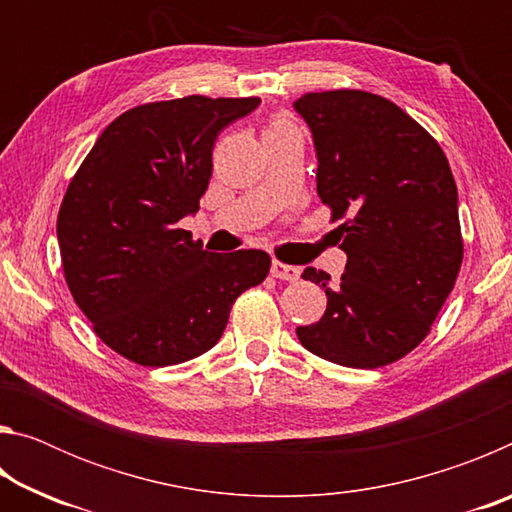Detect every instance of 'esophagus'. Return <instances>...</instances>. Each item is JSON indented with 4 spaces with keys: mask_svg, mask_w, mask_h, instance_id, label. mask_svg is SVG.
<instances>
[{
    "mask_svg": "<svg viewBox=\"0 0 512 512\" xmlns=\"http://www.w3.org/2000/svg\"><path fill=\"white\" fill-rule=\"evenodd\" d=\"M271 275L277 277V280H287V282H296L300 277V268L291 266V264H282V262H273L271 264Z\"/></svg>",
    "mask_w": 512,
    "mask_h": 512,
    "instance_id": "obj_1",
    "label": "esophagus"
}]
</instances>
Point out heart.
I'll return each instance as SVG.
<instances>
[{
    "mask_svg": "<svg viewBox=\"0 0 512 512\" xmlns=\"http://www.w3.org/2000/svg\"><path fill=\"white\" fill-rule=\"evenodd\" d=\"M282 131H296V128H293V124L287 119H275L273 124L266 128V133H282Z\"/></svg>",
    "mask_w": 512,
    "mask_h": 512,
    "instance_id": "1",
    "label": "heart"
}]
</instances>
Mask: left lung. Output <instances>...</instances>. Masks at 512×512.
<instances>
[{"mask_svg":"<svg viewBox=\"0 0 512 512\" xmlns=\"http://www.w3.org/2000/svg\"><path fill=\"white\" fill-rule=\"evenodd\" d=\"M316 146V192L332 207L348 255L325 289L318 323L298 327L316 357L348 368L388 366L429 334L463 262L458 192L443 149L393 101L361 90L309 92L293 101Z\"/></svg>","mask_w":512,"mask_h":512,"instance_id":"obj_1","label":"left lung"}]
</instances>
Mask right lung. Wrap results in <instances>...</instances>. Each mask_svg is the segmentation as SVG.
Masks as SVG:
<instances>
[{
  "mask_svg": "<svg viewBox=\"0 0 512 512\" xmlns=\"http://www.w3.org/2000/svg\"><path fill=\"white\" fill-rule=\"evenodd\" d=\"M257 97H185L126 110L69 183L56 235L67 287L99 339L140 366L214 348L235 300L262 284L264 250L216 255L178 221L198 212L214 140Z\"/></svg>",
  "mask_w": 512,
  "mask_h": 512,
  "instance_id": "1",
  "label": "right lung"
}]
</instances>
